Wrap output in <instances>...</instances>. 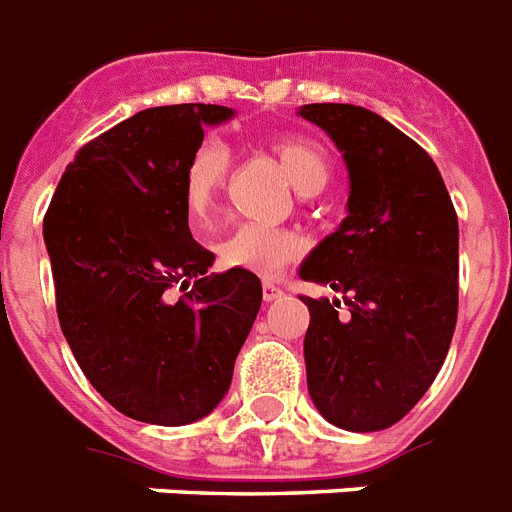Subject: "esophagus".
Masks as SVG:
<instances>
[{
    "instance_id": "34e87169",
    "label": "esophagus",
    "mask_w": 512,
    "mask_h": 512,
    "mask_svg": "<svg viewBox=\"0 0 512 512\" xmlns=\"http://www.w3.org/2000/svg\"><path fill=\"white\" fill-rule=\"evenodd\" d=\"M264 301H275V298H280L282 296V288L280 285H277V282H264Z\"/></svg>"
}]
</instances>
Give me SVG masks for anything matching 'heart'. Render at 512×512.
Masks as SVG:
<instances>
[{"instance_id":"b5f03b06","label":"heart","mask_w":512,"mask_h":512,"mask_svg":"<svg viewBox=\"0 0 512 512\" xmlns=\"http://www.w3.org/2000/svg\"><path fill=\"white\" fill-rule=\"evenodd\" d=\"M272 155L290 179V185L304 195H314L330 179V158L317 142L304 137H280L272 142ZM230 174V147L219 137H203L187 155L182 171V200L187 216L195 224H208L214 219L224 182ZM301 251V240L293 232L264 227V224H237L235 230L216 245L224 267L248 269L259 275H272L282 264H288Z\"/></svg>"}]
</instances>
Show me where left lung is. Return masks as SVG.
I'll return each instance as SVG.
<instances>
[{
  "label": "left lung",
  "mask_w": 512,
  "mask_h": 512,
  "mask_svg": "<svg viewBox=\"0 0 512 512\" xmlns=\"http://www.w3.org/2000/svg\"><path fill=\"white\" fill-rule=\"evenodd\" d=\"M298 116L349 169V214L298 267L301 280L338 293L304 298L306 386L327 423L383 431L423 399L455 335V206L431 155L378 113L312 102Z\"/></svg>",
  "instance_id": "obj_1"
}]
</instances>
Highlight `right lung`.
Returning a JSON list of instances; mask_svg holds the SVG:
<instances>
[{"label":"right lung","mask_w":512,"mask_h":512,"mask_svg":"<svg viewBox=\"0 0 512 512\" xmlns=\"http://www.w3.org/2000/svg\"><path fill=\"white\" fill-rule=\"evenodd\" d=\"M232 116L203 102L134 113L81 147L44 216L60 330L126 418L187 425L214 412L259 314V277L208 275L214 253L192 240L182 200L203 126Z\"/></svg>","instance_id":"add662e5"}]
</instances>
